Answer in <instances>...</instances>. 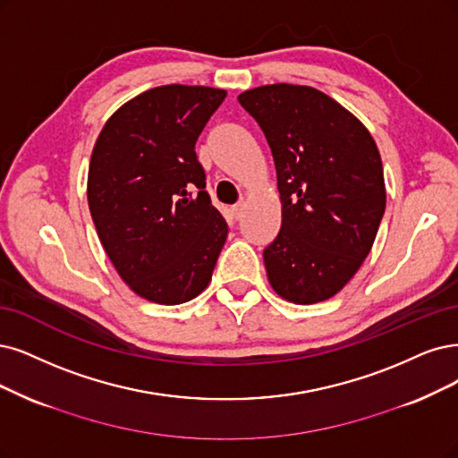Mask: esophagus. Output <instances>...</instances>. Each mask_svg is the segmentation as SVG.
I'll use <instances>...</instances> for the list:
<instances>
[{
  "label": "esophagus",
  "instance_id": "obj_1",
  "mask_svg": "<svg viewBox=\"0 0 458 458\" xmlns=\"http://www.w3.org/2000/svg\"><path fill=\"white\" fill-rule=\"evenodd\" d=\"M243 209H245V201L242 199V201H238V203H235V206L232 208V213H233L235 218H240L242 213H243Z\"/></svg>",
  "mask_w": 458,
  "mask_h": 458
}]
</instances>
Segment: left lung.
I'll return each instance as SVG.
<instances>
[{
    "mask_svg": "<svg viewBox=\"0 0 458 458\" xmlns=\"http://www.w3.org/2000/svg\"><path fill=\"white\" fill-rule=\"evenodd\" d=\"M272 148L281 230L264 249L272 289L293 303L325 301L359 272L385 213L377 145L335 99L300 84L238 96Z\"/></svg>",
    "mask_w": 458,
    "mask_h": 458,
    "instance_id": "1",
    "label": "left lung"
}]
</instances>
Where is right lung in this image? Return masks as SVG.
Wrapping results in <instances>:
<instances>
[{
  "instance_id": "1",
  "label": "right lung",
  "mask_w": 458,
  "mask_h": 458,
  "mask_svg": "<svg viewBox=\"0 0 458 458\" xmlns=\"http://www.w3.org/2000/svg\"><path fill=\"white\" fill-rule=\"evenodd\" d=\"M226 90L165 84L131 98L101 128L89 167V208L118 276L162 306L211 281L228 225L211 206L196 141Z\"/></svg>"
}]
</instances>
